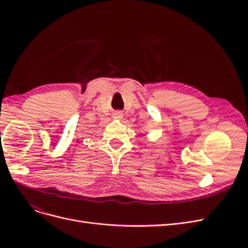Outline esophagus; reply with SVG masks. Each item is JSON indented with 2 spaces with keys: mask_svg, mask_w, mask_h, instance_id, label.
I'll use <instances>...</instances> for the list:
<instances>
[{
  "mask_svg": "<svg viewBox=\"0 0 248 248\" xmlns=\"http://www.w3.org/2000/svg\"><path fill=\"white\" fill-rule=\"evenodd\" d=\"M113 116H114V119H116V120H121L122 117H123V113H122L121 111H116V112L113 114Z\"/></svg>",
  "mask_w": 248,
  "mask_h": 248,
  "instance_id": "obj_1",
  "label": "esophagus"
}]
</instances>
